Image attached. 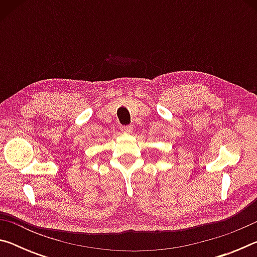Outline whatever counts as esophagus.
<instances>
[{
    "label": "esophagus",
    "instance_id": "34e87169",
    "mask_svg": "<svg viewBox=\"0 0 257 257\" xmlns=\"http://www.w3.org/2000/svg\"><path fill=\"white\" fill-rule=\"evenodd\" d=\"M134 130L133 125H124V127H121V132L124 134H132Z\"/></svg>",
    "mask_w": 257,
    "mask_h": 257
}]
</instances>
